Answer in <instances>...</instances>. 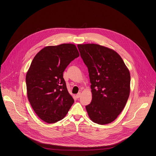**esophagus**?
I'll use <instances>...</instances> for the list:
<instances>
[{
    "label": "esophagus",
    "instance_id": "34e87169",
    "mask_svg": "<svg viewBox=\"0 0 156 156\" xmlns=\"http://www.w3.org/2000/svg\"><path fill=\"white\" fill-rule=\"evenodd\" d=\"M81 95H82V93L80 92H79L77 95H76V97H77V98H79L80 96H81Z\"/></svg>",
    "mask_w": 156,
    "mask_h": 156
}]
</instances>
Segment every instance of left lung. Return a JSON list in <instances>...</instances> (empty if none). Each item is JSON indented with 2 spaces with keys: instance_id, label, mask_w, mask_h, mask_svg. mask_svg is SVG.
<instances>
[{
  "instance_id": "left-lung-1",
  "label": "left lung",
  "mask_w": 156,
  "mask_h": 156,
  "mask_svg": "<svg viewBox=\"0 0 156 156\" xmlns=\"http://www.w3.org/2000/svg\"><path fill=\"white\" fill-rule=\"evenodd\" d=\"M88 68L92 101L86 106L89 118L104 125L122 111L130 92V74L120 55L110 48L96 44L77 45Z\"/></svg>"
}]
</instances>
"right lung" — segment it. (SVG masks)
I'll return each instance as SVG.
<instances>
[{"instance_id":"add662e5","label":"right lung","mask_w":156,"mask_h":156,"mask_svg":"<svg viewBox=\"0 0 156 156\" xmlns=\"http://www.w3.org/2000/svg\"><path fill=\"white\" fill-rule=\"evenodd\" d=\"M79 56L76 46L66 43L46 46L32 60L26 76L27 96L33 110L45 122L62 119L74 103L63 73Z\"/></svg>"}]
</instances>
